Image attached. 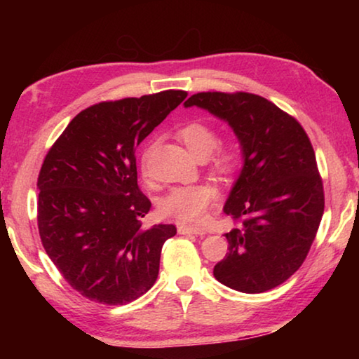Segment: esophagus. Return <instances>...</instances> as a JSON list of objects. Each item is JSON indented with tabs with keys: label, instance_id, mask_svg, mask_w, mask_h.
<instances>
[{
	"label": "esophagus",
	"instance_id": "obj_1",
	"mask_svg": "<svg viewBox=\"0 0 359 359\" xmlns=\"http://www.w3.org/2000/svg\"><path fill=\"white\" fill-rule=\"evenodd\" d=\"M179 234H185V236H190V234H205L204 229L201 228H191V226H179Z\"/></svg>",
	"mask_w": 359,
	"mask_h": 359
}]
</instances>
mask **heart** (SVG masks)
<instances>
[{
	"mask_svg": "<svg viewBox=\"0 0 359 359\" xmlns=\"http://www.w3.org/2000/svg\"><path fill=\"white\" fill-rule=\"evenodd\" d=\"M177 135L185 147L199 160L210 155L217 145L215 131L203 121H190L182 126ZM147 158L149 154L144 151L141 156V171L144 175H147ZM210 163L217 172L231 174L238 168L239 151L233 145H223L212 154ZM215 199L217 190L209 184L179 187L169 191L163 199L161 212L163 215L171 217L182 224H196L203 220Z\"/></svg>",
	"mask_w": 359,
	"mask_h": 359,
	"instance_id": "heart-1",
	"label": "heart"
}]
</instances>
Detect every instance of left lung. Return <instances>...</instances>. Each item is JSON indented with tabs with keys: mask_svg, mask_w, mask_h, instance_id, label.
Returning a JSON list of instances; mask_svg holds the SVG:
<instances>
[{
	"mask_svg": "<svg viewBox=\"0 0 359 359\" xmlns=\"http://www.w3.org/2000/svg\"><path fill=\"white\" fill-rule=\"evenodd\" d=\"M201 107L231 126L244 166L223 212L241 226L226 233L228 253L214 267L220 283L241 293H264L299 269L325 210L323 182L299 121L253 93H196Z\"/></svg>",
	"mask_w": 359,
	"mask_h": 359,
	"instance_id": "obj_1",
	"label": "left lung"
}]
</instances>
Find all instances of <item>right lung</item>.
<instances>
[{"mask_svg":"<svg viewBox=\"0 0 359 359\" xmlns=\"http://www.w3.org/2000/svg\"><path fill=\"white\" fill-rule=\"evenodd\" d=\"M187 98L166 90L90 106L52 145L38 177V228L48 258L90 301L123 306L154 287L174 224L141 228L136 149Z\"/></svg>","mask_w":359,"mask_h":359,"instance_id":"1","label":"right lung"}]
</instances>
